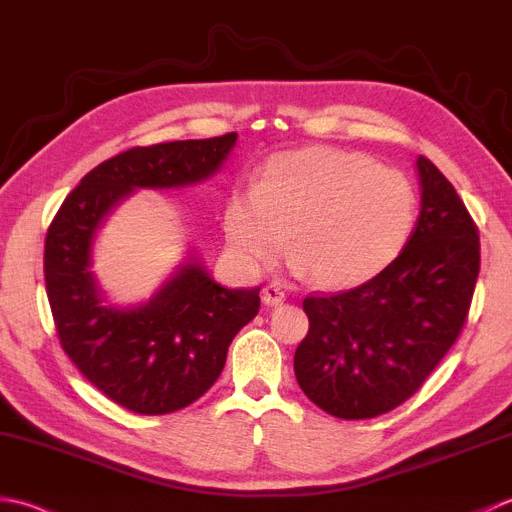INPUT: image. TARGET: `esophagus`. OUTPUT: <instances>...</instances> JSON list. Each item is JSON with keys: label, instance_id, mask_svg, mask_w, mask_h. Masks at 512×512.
<instances>
[{"label": "esophagus", "instance_id": "34e87169", "mask_svg": "<svg viewBox=\"0 0 512 512\" xmlns=\"http://www.w3.org/2000/svg\"><path fill=\"white\" fill-rule=\"evenodd\" d=\"M262 299H264V304H268V306H277V304L284 302L286 293H284V288L279 286V284H268L262 290Z\"/></svg>", "mask_w": 512, "mask_h": 512}]
</instances>
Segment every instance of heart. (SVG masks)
Listing matches in <instances>:
<instances>
[{"label":"heart","instance_id":"b5f03b06","mask_svg":"<svg viewBox=\"0 0 512 512\" xmlns=\"http://www.w3.org/2000/svg\"><path fill=\"white\" fill-rule=\"evenodd\" d=\"M410 179L362 153L304 148L275 155L257 188L228 199V246L248 268H264L290 233L299 266L319 284L346 288L395 262L417 224Z\"/></svg>","mask_w":512,"mask_h":512}]
</instances>
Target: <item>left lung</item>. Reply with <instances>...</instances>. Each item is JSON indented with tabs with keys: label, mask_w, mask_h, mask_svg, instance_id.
<instances>
[{
	"label": "left lung",
	"mask_w": 512,
	"mask_h": 512,
	"mask_svg": "<svg viewBox=\"0 0 512 512\" xmlns=\"http://www.w3.org/2000/svg\"><path fill=\"white\" fill-rule=\"evenodd\" d=\"M422 210L406 248L366 284L308 295V335L295 350L304 395L339 419L404 404L466 324L479 275V230L453 184L417 159Z\"/></svg>",
	"instance_id": "8db88e82"
}]
</instances>
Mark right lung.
Returning a JSON list of instances; mask_svg holds the SVG:
<instances>
[{
	"label": "right lung",
	"instance_id": "add662e5",
	"mask_svg": "<svg viewBox=\"0 0 512 512\" xmlns=\"http://www.w3.org/2000/svg\"><path fill=\"white\" fill-rule=\"evenodd\" d=\"M235 139L124 150L84 175L48 226L44 279L59 344L90 384L133 413L166 415L197 402L222 373L233 337L259 313V288H224L188 262L146 304L106 306L88 270L95 230L135 188L215 175Z\"/></svg>",
	"mask_w": 512,
	"mask_h": 512
}]
</instances>
